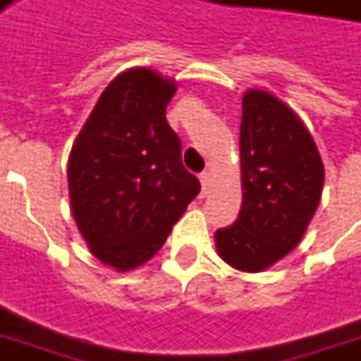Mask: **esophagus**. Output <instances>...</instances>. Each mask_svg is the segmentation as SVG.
Instances as JSON below:
<instances>
[{
  "label": "esophagus",
  "instance_id": "obj_1",
  "mask_svg": "<svg viewBox=\"0 0 361 361\" xmlns=\"http://www.w3.org/2000/svg\"><path fill=\"white\" fill-rule=\"evenodd\" d=\"M199 181H201V188H203V193H207V189L211 188V173L209 172H203L201 176H199Z\"/></svg>",
  "mask_w": 361,
  "mask_h": 361
}]
</instances>
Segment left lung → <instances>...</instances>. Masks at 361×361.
I'll return each instance as SVG.
<instances>
[{
	"instance_id": "8db88e82",
	"label": "left lung",
	"mask_w": 361,
	"mask_h": 361,
	"mask_svg": "<svg viewBox=\"0 0 361 361\" xmlns=\"http://www.w3.org/2000/svg\"><path fill=\"white\" fill-rule=\"evenodd\" d=\"M240 166V216L216 230L214 243L230 267L261 272L303 238L321 201L325 168L302 118L261 89L242 98Z\"/></svg>"
}]
</instances>
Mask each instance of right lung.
Returning a JSON list of instances; mask_svg holds the SVG:
<instances>
[{"mask_svg": "<svg viewBox=\"0 0 361 361\" xmlns=\"http://www.w3.org/2000/svg\"><path fill=\"white\" fill-rule=\"evenodd\" d=\"M176 81L131 67L104 89L67 162L75 224L90 253L118 272L145 265L201 191L166 121Z\"/></svg>", "mask_w": 361, "mask_h": 361, "instance_id": "right-lung-1", "label": "right lung"}]
</instances>
